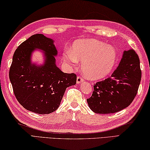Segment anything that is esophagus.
<instances>
[{
    "label": "esophagus",
    "instance_id": "obj_1",
    "mask_svg": "<svg viewBox=\"0 0 150 150\" xmlns=\"http://www.w3.org/2000/svg\"><path fill=\"white\" fill-rule=\"evenodd\" d=\"M84 81V79L82 78L81 76H78L77 78V84H80L81 82H83Z\"/></svg>",
    "mask_w": 150,
    "mask_h": 150
}]
</instances>
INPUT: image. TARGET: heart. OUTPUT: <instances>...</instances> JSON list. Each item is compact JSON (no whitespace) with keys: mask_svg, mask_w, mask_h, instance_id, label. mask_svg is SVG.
I'll return each mask as SVG.
<instances>
[{"mask_svg":"<svg viewBox=\"0 0 150 150\" xmlns=\"http://www.w3.org/2000/svg\"><path fill=\"white\" fill-rule=\"evenodd\" d=\"M117 59L113 47L95 39H80L74 42L71 51L64 55L65 62L71 68L82 61V70L87 77L93 80L107 76L112 70Z\"/></svg>","mask_w":150,"mask_h":150,"instance_id":"b5f03b06","label":"heart"}]
</instances>
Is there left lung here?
<instances>
[{
    "mask_svg": "<svg viewBox=\"0 0 150 150\" xmlns=\"http://www.w3.org/2000/svg\"><path fill=\"white\" fill-rule=\"evenodd\" d=\"M141 75L137 54L132 49L124 51L111 77L94 84L91 97L87 99L89 107L100 114L116 113L127 108L137 93Z\"/></svg>",
    "mask_w": 150,
    "mask_h": 150,
    "instance_id": "left-lung-1",
    "label": "left lung"
}]
</instances>
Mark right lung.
I'll return each mask as SVG.
<instances>
[{
    "label": "right lung",
    "mask_w": 150,
    "mask_h": 150,
    "mask_svg": "<svg viewBox=\"0 0 150 150\" xmlns=\"http://www.w3.org/2000/svg\"><path fill=\"white\" fill-rule=\"evenodd\" d=\"M54 41L42 34H35L15 50L9 77L15 96L25 109L39 114H49L60 106L66 89L75 85L77 75L63 73L56 66L57 50ZM35 49L46 53L41 66L30 62Z\"/></svg>",
    "instance_id": "obj_1"
}]
</instances>
